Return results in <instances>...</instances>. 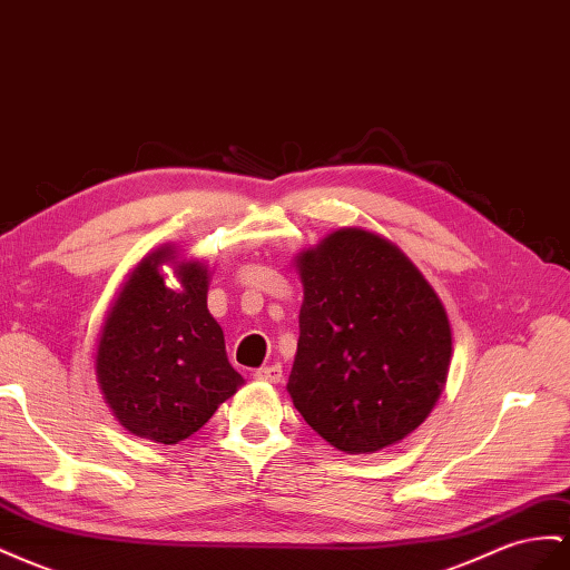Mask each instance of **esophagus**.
Listing matches in <instances>:
<instances>
[{"label": "esophagus", "mask_w": 570, "mask_h": 570, "mask_svg": "<svg viewBox=\"0 0 570 570\" xmlns=\"http://www.w3.org/2000/svg\"><path fill=\"white\" fill-rule=\"evenodd\" d=\"M254 376L258 381H268V383H278L283 379V368L281 364H268V366H261L254 372Z\"/></svg>", "instance_id": "obj_1"}]
</instances>
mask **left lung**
Returning <instances> with one entry per match:
<instances>
[{
    "label": "left lung",
    "mask_w": 570,
    "mask_h": 570,
    "mask_svg": "<svg viewBox=\"0 0 570 570\" xmlns=\"http://www.w3.org/2000/svg\"><path fill=\"white\" fill-rule=\"evenodd\" d=\"M304 285L287 391L337 451L374 453L432 412L451 364V323L395 244L337 229L297 258Z\"/></svg>",
    "instance_id": "left-lung-1"
}]
</instances>
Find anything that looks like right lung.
<instances>
[{
  "mask_svg": "<svg viewBox=\"0 0 570 570\" xmlns=\"http://www.w3.org/2000/svg\"><path fill=\"white\" fill-rule=\"evenodd\" d=\"M167 259L173 249H158L131 273L102 328L96 372L121 426L170 445L198 432L242 376L208 312L206 266L178 264L183 287L170 291L159 273Z\"/></svg>",
  "mask_w": 570,
  "mask_h": 570,
  "instance_id": "right-lung-1",
  "label": "right lung"
}]
</instances>
